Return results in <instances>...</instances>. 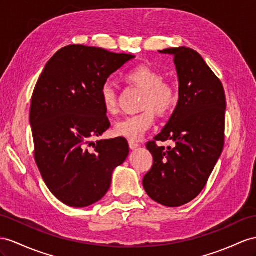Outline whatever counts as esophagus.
I'll return each instance as SVG.
<instances>
[{"label": "esophagus", "instance_id": "esophagus-1", "mask_svg": "<svg viewBox=\"0 0 256 256\" xmlns=\"http://www.w3.org/2000/svg\"><path fill=\"white\" fill-rule=\"evenodd\" d=\"M128 145H130V148L132 149V150H135V149H137L140 147V145L137 142H128Z\"/></svg>", "mask_w": 256, "mask_h": 256}]
</instances>
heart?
Returning a JSON list of instances; mask_svg holds the SVG:
<instances>
[{"instance_id":"b5f03b06","label":"heart","mask_w":256,"mask_h":256,"mask_svg":"<svg viewBox=\"0 0 256 256\" xmlns=\"http://www.w3.org/2000/svg\"><path fill=\"white\" fill-rule=\"evenodd\" d=\"M126 81L144 90L138 114L126 116L114 124V134L118 137L137 142L142 138L154 123V110L160 116H168L178 102V94L172 84L162 81V76L154 68L140 64L130 70ZM100 102L108 114L116 112V92L109 83L102 84L100 92Z\"/></svg>"}]
</instances>
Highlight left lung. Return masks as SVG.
Masks as SVG:
<instances>
[{
  "label": "left lung",
  "mask_w": 256,
  "mask_h": 256,
  "mask_svg": "<svg viewBox=\"0 0 256 256\" xmlns=\"http://www.w3.org/2000/svg\"><path fill=\"white\" fill-rule=\"evenodd\" d=\"M159 53L174 56L178 102L161 133L147 142L154 164L142 185L152 200L176 208L202 192L222 154L226 97L220 78L198 52L180 46ZM156 140H172L174 147L159 148Z\"/></svg>",
  "instance_id": "obj_1"
}]
</instances>
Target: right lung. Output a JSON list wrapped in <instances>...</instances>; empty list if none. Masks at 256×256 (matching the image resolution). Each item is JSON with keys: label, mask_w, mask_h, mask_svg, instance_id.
Segmentation results:
<instances>
[{"label": "right lung", "mask_w": 256, "mask_h": 256, "mask_svg": "<svg viewBox=\"0 0 256 256\" xmlns=\"http://www.w3.org/2000/svg\"><path fill=\"white\" fill-rule=\"evenodd\" d=\"M135 56L68 45L50 58L31 98L34 159L50 192L64 204L88 206L111 185L128 158L126 140L92 142L109 128L100 92L107 78Z\"/></svg>", "instance_id": "right-lung-1"}]
</instances>
